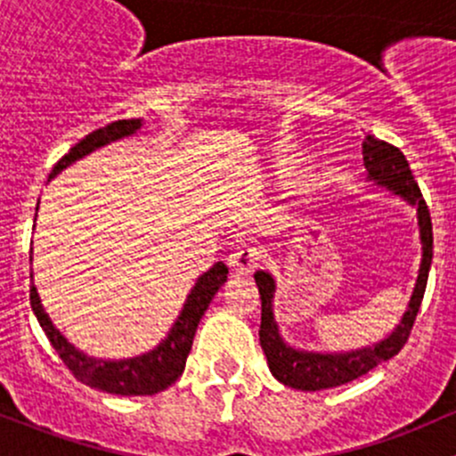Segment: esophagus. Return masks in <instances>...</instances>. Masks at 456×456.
I'll use <instances>...</instances> for the list:
<instances>
[{
  "mask_svg": "<svg viewBox=\"0 0 456 456\" xmlns=\"http://www.w3.org/2000/svg\"><path fill=\"white\" fill-rule=\"evenodd\" d=\"M257 260H260V251H257L256 247L238 245L236 249L232 251V256H229L227 265L232 266V271L236 275H247V273H251V271H254Z\"/></svg>",
  "mask_w": 456,
  "mask_h": 456,
  "instance_id": "obj_1",
  "label": "esophagus"
}]
</instances>
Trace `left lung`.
<instances>
[{
	"label": "left lung",
	"mask_w": 456,
	"mask_h": 456,
	"mask_svg": "<svg viewBox=\"0 0 456 456\" xmlns=\"http://www.w3.org/2000/svg\"><path fill=\"white\" fill-rule=\"evenodd\" d=\"M362 154H364V167L369 174V181L375 185L386 187L393 194L402 196L403 200L417 207V224H419V240H421V265L419 275H417L415 291H412L408 309L403 314L397 329L372 346L360 348V351L348 353H311L300 351V348L289 346L280 335L278 324L273 320V293L275 282L266 271H256L254 278L260 291L262 300V322H260V346L266 355V364L278 381L284 386H291L297 390H324L335 388V386L348 384L357 377L379 366L381 362H388L390 357L397 355L408 342L415 317L419 314L421 300H424L428 273L432 265V223L430 211L421 196L419 185L411 172L406 156L402 150L390 142L366 136L362 142Z\"/></svg>",
	"instance_id": "8db88e82"
}]
</instances>
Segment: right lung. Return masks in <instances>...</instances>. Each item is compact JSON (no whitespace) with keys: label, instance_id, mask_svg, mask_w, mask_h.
I'll return each mask as SVG.
<instances>
[{"label":"right lung","instance_id":"add662e5","mask_svg":"<svg viewBox=\"0 0 456 456\" xmlns=\"http://www.w3.org/2000/svg\"><path fill=\"white\" fill-rule=\"evenodd\" d=\"M139 127L141 118H123V121H114L110 123V126L90 132V134L77 142L66 156L59 159V163L54 165L53 172H50V178L57 176L61 169H66L68 165H72L75 160L84 159L90 151L99 150V147L108 145V142L112 141L126 139V136L134 134ZM227 273L229 269L223 262H216L207 273H202L200 278L196 280L190 296H187L185 306H183L178 320L174 322L167 338H165L154 351L139 357H132V360H94V357H87L86 353L77 351V348L54 329L48 314H45L44 306H41L39 293H37L35 284L30 287V305L32 314L39 320L41 329L48 335L53 348L59 353L63 364L68 366V370H70L77 379L92 386V388L103 390V393L126 395V397H132V395H154L165 390L167 386H172L174 381L183 375L200 317L205 315L211 297H214L216 293H218V289L227 282Z\"/></svg>","mask_w":456,"mask_h":456}]
</instances>
